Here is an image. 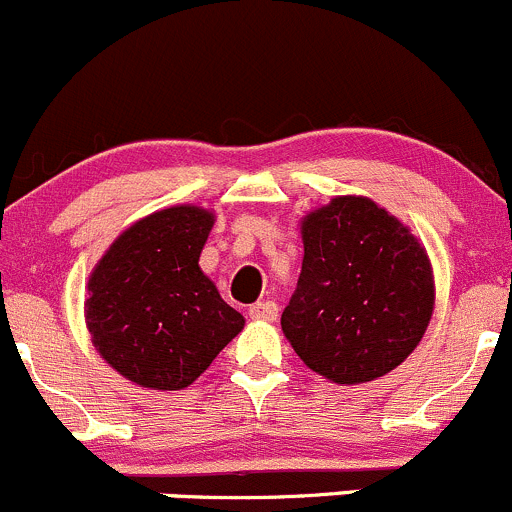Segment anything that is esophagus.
I'll return each mask as SVG.
<instances>
[{
  "label": "esophagus",
  "instance_id": "esophagus-1",
  "mask_svg": "<svg viewBox=\"0 0 512 512\" xmlns=\"http://www.w3.org/2000/svg\"><path fill=\"white\" fill-rule=\"evenodd\" d=\"M249 315L254 320H266V323H271V320L278 318V305L273 303V300H261V303L251 305Z\"/></svg>",
  "mask_w": 512,
  "mask_h": 512
}]
</instances>
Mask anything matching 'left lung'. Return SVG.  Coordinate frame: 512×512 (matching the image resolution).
Segmentation results:
<instances>
[{
  "label": "left lung",
  "instance_id": "1",
  "mask_svg": "<svg viewBox=\"0 0 512 512\" xmlns=\"http://www.w3.org/2000/svg\"><path fill=\"white\" fill-rule=\"evenodd\" d=\"M300 234L303 268L281 315L300 360L337 384L402 365L434 313V271L409 226L347 194L310 212Z\"/></svg>",
  "mask_w": 512,
  "mask_h": 512
}]
</instances>
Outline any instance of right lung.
<instances>
[{
	"label": "right lung",
	"mask_w": 512,
	"mask_h": 512,
	"mask_svg": "<svg viewBox=\"0 0 512 512\" xmlns=\"http://www.w3.org/2000/svg\"><path fill=\"white\" fill-rule=\"evenodd\" d=\"M214 214L192 204L135 221L88 278L86 325L115 372L150 389H184L244 328L199 268Z\"/></svg>",
	"instance_id": "1"
}]
</instances>
